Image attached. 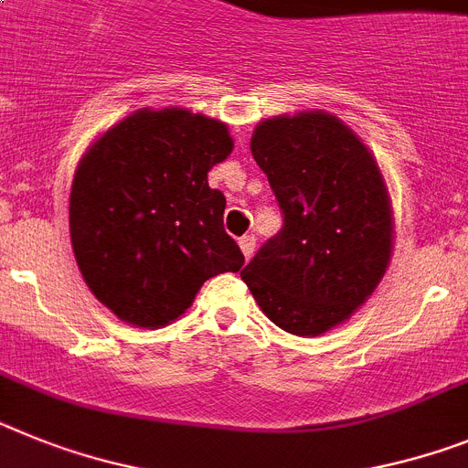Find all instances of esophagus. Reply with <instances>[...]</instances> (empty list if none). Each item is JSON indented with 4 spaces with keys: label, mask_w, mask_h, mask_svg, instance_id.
Here are the masks:
<instances>
[{
    "label": "esophagus",
    "mask_w": 468,
    "mask_h": 468,
    "mask_svg": "<svg viewBox=\"0 0 468 468\" xmlns=\"http://www.w3.org/2000/svg\"><path fill=\"white\" fill-rule=\"evenodd\" d=\"M239 246H241L243 258L249 261L250 255L255 253V237H253V234H250V237H241V239H239Z\"/></svg>",
    "instance_id": "obj_1"
}]
</instances>
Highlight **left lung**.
Returning <instances> with one entry per match:
<instances>
[{
	"label": "left lung",
	"mask_w": 468,
	"mask_h": 468,
	"mask_svg": "<svg viewBox=\"0 0 468 468\" xmlns=\"http://www.w3.org/2000/svg\"><path fill=\"white\" fill-rule=\"evenodd\" d=\"M283 227L241 279L262 313L295 336H319L374 293L393 250L388 189L374 155L336 115L262 120L250 139Z\"/></svg>",
	"instance_id": "obj_1"
}]
</instances>
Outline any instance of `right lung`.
I'll list each match as a JSON object with an SVG mask.
<instances>
[{
  "label": "right lung",
  "mask_w": 468,
  "mask_h": 468,
  "mask_svg": "<svg viewBox=\"0 0 468 468\" xmlns=\"http://www.w3.org/2000/svg\"><path fill=\"white\" fill-rule=\"evenodd\" d=\"M234 149L225 122L185 109H142L103 132L70 189V243L82 279L111 313L170 324L210 277L239 272L225 194L207 173Z\"/></svg>",
  "instance_id": "obj_1"
}]
</instances>
